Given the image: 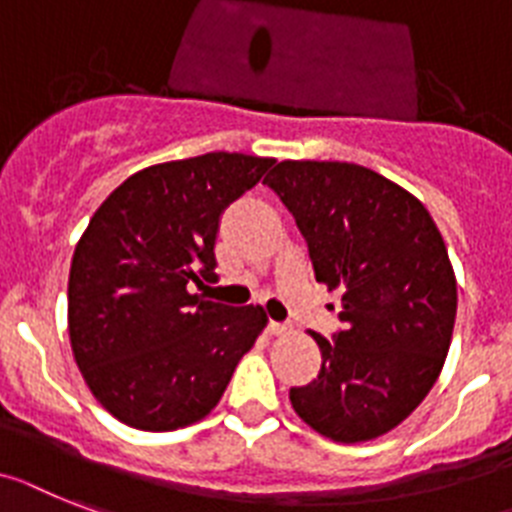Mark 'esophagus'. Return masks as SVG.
I'll list each match as a JSON object with an SVG mask.
<instances>
[{"label":"esophagus","mask_w":512,"mask_h":512,"mask_svg":"<svg viewBox=\"0 0 512 512\" xmlns=\"http://www.w3.org/2000/svg\"><path fill=\"white\" fill-rule=\"evenodd\" d=\"M268 333L270 336H289L291 333V325H286V322H270L268 325Z\"/></svg>","instance_id":"34e87169"}]
</instances>
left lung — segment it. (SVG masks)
<instances>
[{"instance_id": "1", "label": "left lung", "mask_w": 512, "mask_h": 512, "mask_svg": "<svg viewBox=\"0 0 512 512\" xmlns=\"http://www.w3.org/2000/svg\"><path fill=\"white\" fill-rule=\"evenodd\" d=\"M294 213L317 281L341 291L336 341L294 411L333 442H369L406 422L450 349L458 286L437 223L409 190L346 161H281L265 176Z\"/></svg>"}]
</instances>
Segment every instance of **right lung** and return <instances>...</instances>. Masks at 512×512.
I'll return each instance as SVG.
<instances>
[{"label":"right lung","instance_id":"add662e5","mask_svg":"<svg viewBox=\"0 0 512 512\" xmlns=\"http://www.w3.org/2000/svg\"><path fill=\"white\" fill-rule=\"evenodd\" d=\"M273 163L221 150L148 166L80 236L67 286L72 356L127 427L171 432L205 419L268 325L260 304L226 307L190 286L213 278L223 208Z\"/></svg>","mask_w":512,"mask_h":512}]
</instances>
